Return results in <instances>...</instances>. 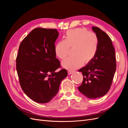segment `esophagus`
<instances>
[{"label":"esophagus","mask_w":128,"mask_h":128,"mask_svg":"<svg viewBox=\"0 0 128 128\" xmlns=\"http://www.w3.org/2000/svg\"><path fill=\"white\" fill-rule=\"evenodd\" d=\"M72 73H73V72H72V71H68V75H70V74H72Z\"/></svg>","instance_id":"1"}]
</instances>
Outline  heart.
<instances>
[{"label": "heart", "instance_id": "b5f03b06", "mask_svg": "<svg viewBox=\"0 0 128 128\" xmlns=\"http://www.w3.org/2000/svg\"><path fill=\"white\" fill-rule=\"evenodd\" d=\"M98 46V38L96 34L84 28H76L67 31L64 40L56 45L54 52L57 57L64 59L67 56L69 48H74L72 54L74 56L68 58L61 62L64 69L74 70L94 59Z\"/></svg>", "mask_w": 128, "mask_h": 128}]
</instances>
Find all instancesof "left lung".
Instances as JSON below:
<instances>
[{
    "label": "left lung",
    "mask_w": 128,
    "mask_h": 128,
    "mask_svg": "<svg viewBox=\"0 0 128 128\" xmlns=\"http://www.w3.org/2000/svg\"><path fill=\"white\" fill-rule=\"evenodd\" d=\"M92 29L98 38V51L94 59L78 70L84 77L78 88L86 97L96 99L109 91L116 64L115 49L110 37L98 27L92 26Z\"/></svg>",
    "instance_id": "left-lung-1"
}]
</instances>
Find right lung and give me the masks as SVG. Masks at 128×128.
<instances>
[{
  "label": "right lung",
  "mask_w": 128,
  "mask_h": 128,
  "mask_svg": "<svg viewBox=\"0 0 128 128\" xmlns=\"http://www.w3.org/2000/svg\"><path fill=\"white\" fill-rule=\"evenodd\" d=\"M59 36L56 29L37 28L21 42L16 58V70L21 88L33 101L45 104L55 96L60 84L68 75L56 58L54 42Z\"/></svg>",
  "instance_id": "obj_1"
}]
</instances>
